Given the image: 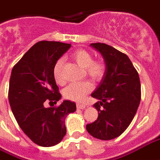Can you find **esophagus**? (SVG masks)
<instances>
[{
	"label": "esophagus",
	"instance_id": "34e87169",
	"mask_svg": "<svg viewBox=\"0 0 160 160\" xmlns=\"http://www.w3.org/2000/svg\"><path fill=\"white\" fill-rule=\"evenodd\" d=\"M86 105L85 104H77V108L78 109H80V110H84L86 109Z\"/></svg>",
	"mask_w": 160,
	"mask_h": 160
}]
</instances>
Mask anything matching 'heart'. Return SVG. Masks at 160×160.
I'll list each match as a JSON object with an SVG mask.
<instances>
[{"label": "heart", "instance_id": "1", "mask_svg": "<svg viewBox=\"0 0 160 160\" xmlns=\"http://www.w3.org/2000/svg\"><path fill=\"white\" fill-rule=\"evenodd\" d=\"M72 57L80 67L84 69L85 74L93 81H99L104 77L105 70L104 65L100 62L93 61V56L88 51L85 50H76L72 53ZM63 63V59H59L53 68V77L56 83L59 85L64 83L62 73ZM91 89L92 86L88 82H72L63 90V96L69 100L80 102L83 100L86 94L89 93Z\"/></svg>", "mask_w": 160, "mask_h": 160}]
</instances>
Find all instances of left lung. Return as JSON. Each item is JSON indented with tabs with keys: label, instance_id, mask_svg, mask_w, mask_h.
<instances>
[{
	"label": "left lung",
	"instance_id": "obj_1",
	"mask_svg": "<svg viewBox=\"0 0 160 160\" xmlns=\"http://www.w3.org/2000/svg\"><path fill=\"white\" fill-rule=\"evenodd\" d=\"M105 63L104 77L91 96L98 99L93 107L98 119L86 126L95 138L111 140L124 132L134 118L141 100L138 73L129 57L112 46L93 43Z\"/></svg>",
	"mask_w": 160,
	"mask_h": 160
}]
</instances>
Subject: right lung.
Masks as SVG:
<instances>
[{"mask_svg":"<svg viewBox=\"0 0 160 160\" xmlns=\"http://www.w3.org/2000/svg\"><path fill=\"white\" fill-rule=\"evenodd\" d=\"M70 44L39 41L13 67L8 98L13 116L22 132L34 143L52 147L67 133L65 119L77 110L76 104L64 100L58 107H44L62 98L53 77L56 62L71 48Z\"/></svg>","mask_w":160,"mask_h":160,"instance_id":"add662e5","label":"right lung"}]
</instances>
